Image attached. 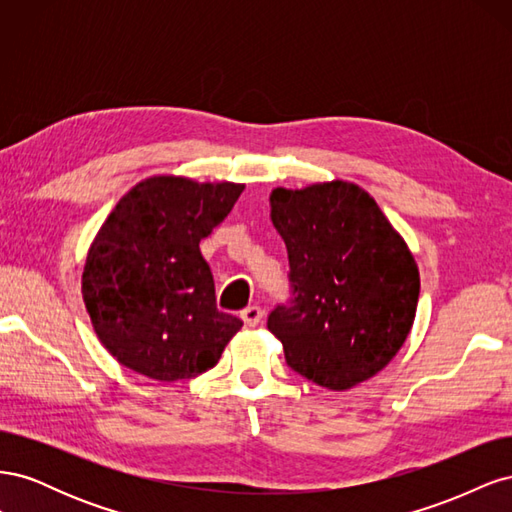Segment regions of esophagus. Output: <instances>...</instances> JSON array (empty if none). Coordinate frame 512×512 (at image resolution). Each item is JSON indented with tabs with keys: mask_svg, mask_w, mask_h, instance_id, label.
I'll return each mask as SVG.
<instances>
[{
	"mask_svg": "<svg viewBox=\"0 0 512 512\" xmlns=\"http://www.w3.org/2000/svg\"><path fill=\"white\" fill-rule=\"evenodd\" d=\"M262 316H265V309H262L260 305H250L241 312V318L247 327H256V324L262 320Z\"/></svg>",
	"mask_w": 512,
	"mask_h": 512,
	"instance_id": "obj_1",
	"label": "esophagus"
}]
</instances>
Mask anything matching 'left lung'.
I'll return each mask as SVG.
<instances>
[{
    "label": "left lung",
    "mask_w": 512,
    "mask_h": 512,
    "mask_svg": "<svg viewBox=\"0 0 512 512\" xmlns=\"http://www.w3.org/2000/svg\"><path fill=\"white\" fill-rule=\"evenodd\" d=\"M269 200L294 297L273 309L267 327L286 363L331 391L374 378L416 316L421 280L406 241L350 181L275 188Z\"/></svg>",
    "instance_id": "left-lung-1"
}]
</instances>
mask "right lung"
I'll use <instances>...</instances> for the list:
<instances>
[{"label":"right lung","mask_w":512,"mask_h":512,"mask_svg":"<svg viewBox=\"0 0 512 512\" xmlns=\"http://www.w3.org/2000/svg\"><path fill=\"white\" fill-rule=\"evenodd\" d=\"M243 183L149 177L123 196L89 247L83 301L102 346L136 374L196 378L243 322L215 305L198 243L222 224Z\"/></svg>","instance_id":"add662e5"}]
</instances>
